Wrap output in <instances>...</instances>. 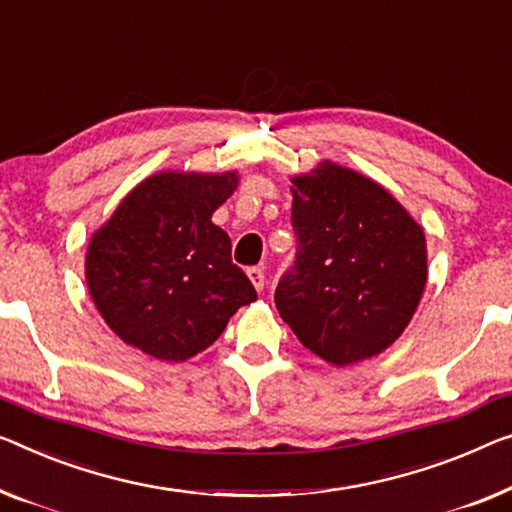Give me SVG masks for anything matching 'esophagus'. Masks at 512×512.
<instances>
[{
    "instance_id": "1",
    "label": "esophagus",
    "mask_w": 512,
    "mask_h": 512,
    "mask_svg": "<svg viewBox=\"0 0 512 512\" xmlns=\"http://www.w3.org/2000/svg\"><path fill=\"white\" fill-rule=\"evenodd\" d=\"M246 273H248L250 282H253V285H255L257 292H262V289H264V271L259 269V266H250Z\"/></svg>"
}]
</instances>
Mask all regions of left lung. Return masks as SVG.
I'll list each match as a JSON object with an SVG mask.
<instances>
[{
  "label": "left lung",
  "mask_w": 512,
  "mask_h": 512,
  "mask_svg": "<svg viewBox=\"0 0 512 512\" xmlns=\"http://www.w3.org/2000/svg\"><path fill=\"white\" fill-rule=\"evenodd\" d=\"M289 181L299 248L276 289L280 317L335 368L375 358L421 303L423 227L381 183L333 160Z\"/></svg>",
  "instance_id": "8db88e82"
}]
</instances>
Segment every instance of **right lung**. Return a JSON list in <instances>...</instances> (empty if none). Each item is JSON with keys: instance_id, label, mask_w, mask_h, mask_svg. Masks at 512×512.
Returning <instances> with one entry per match:
<instances>
[{"instance_id": "add662e5", "label": "right lung", "mask_w": 512, "mask_h": 512, "mask_svg": "<svg viewBox=\"0 0 512 512\" xmlns=\"http://www.w3.org/2000/svg\"><path fill=\"white\" fill-rule=\"evenodd\" d=\"M236 186V170L156 172L91 234V301L128 347L158 361H188L257 299L253 282L232 264L230 236L211 220Z\"/></svg>"}]
</instances>
